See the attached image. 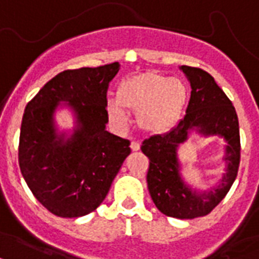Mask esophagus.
<instances>
[{
  "mask_svg": "<svg viewBox=\"0 0 259 259\" xmlns=\"http://www.w3.org/2000/svg\"><path fill=\"white\" fill-rule=\"evenodd\" d=\"M140 148V144L138 142H131V150L132 151H138Z\"/></svg>",
  "mask_w": 259,
  "mask_h": 259,
  "instance_id": "34e87169",
  "label": "esophagus"
}]
</instances>
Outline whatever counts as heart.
<instances>
[{"mask_svg":"<svg viewBox=\"0 0 259 259\" xmlns=\"http://www.w3.org/2000/svg\"><path fill=\"white\" fill-rule=\"evenodd\" d=\"M188 90L178 78L159 73H143L124 79L116 90V100L107 102L108 115L116 124L127 125L128 112H138L136 120L142 131L163 135L181 119Z\"/></svg>","mask_w":259,"mask_h":259,"instance_id":"1","label":"heart"}]
</instances>
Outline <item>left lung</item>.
<instances>
[{"label": "left lung", "instance_id": "obj_1", "mask_svg": "<svg viewBox=\"0 0 259 259\" xmlns=\"http://www.w3.org/2000/svg\"><path fill=\"white\" fill-rule=\"evenodd\" d=\"M190 83V100L184 119L165 135L151 136L142 144L150 159L147 186L152 201L166 216L196 219L208 215L235 181L240 159L239 123L235 108L213 77L201 69L180 66ZM192 133L199 137L219 136L225 140L222 177L211 190H198L183 177L179 148Z\"/></svg>", "mask_w": 259, "mask_h": 259}]
</instances>
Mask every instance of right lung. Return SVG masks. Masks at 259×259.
Wrapping results in <instances>:
<instances>
[{
  "instance_id": "right-lung-1",
  "label": "right lung",
  "mask_w": 259,
  "mask_h": 259,
  "mask_svg": "<svg viewBox=\"0 0 259 259\" xmlns=\"http://www.w3.org/2000/svg\"><path fill=\"white\" fill-rule=\"evenodd\" d=\"M120 63L67 70L48 81L28 102L21 123L19 163L37 201L54 215L81 218L107 197L130 140L107 131V89ZM73 128L62 130L58 111Z\"/></svg>"
}]
</instances>
